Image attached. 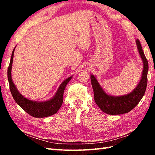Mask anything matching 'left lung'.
Wrapping results in <instances>:
<instances>
[{"mask_svg":"<svg viewBox=\"0 0 155 155\" xmlns=\"http://www.w3.org/2000/svg\"><path fill=\"white\" fill-rule=\"evenodd\" d=\"M137 49L143 61V70L140 83L132 92L121 96H111L107 94L103 90L96 78L91 76V82L94 90V101L102 111L109 115H120L130 111L137 105L145 94L148 83V62L146 58L139 40L136 41Z\"/></svg>","mask_w":155,"mask_h":155,"instance_id":"left-lung-1","label":"left lung"}]
</instances>
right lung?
Masks as SVG:
<instances>
[{
    "label": "right lung",
    "mask_w": 155,
    "mask_h": 155,
    "mask_svg": "<svg viewBox=\"0 0 155 155\" xmlns=\"http://www.w3.org/2000/svg\"><path fill=\"white\" fill-rule=\"evenodd\" d=\"M14 50L15 48L12 52L11 60H10L8 70H7V77H8L9 83L10 91L15 103L27 114L34 117H46L56 114L63 103V101H64L63 96H64L65 88L68 82L72 79V77L65 79L59 86L55 96L48 101L39 103V102H35L26 98L22 95H21V94L18 91L12 78L11 72Z\"/></svg>",
    "instance_id": "obj_1"
}]
</instances>
